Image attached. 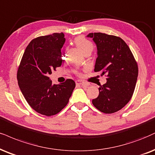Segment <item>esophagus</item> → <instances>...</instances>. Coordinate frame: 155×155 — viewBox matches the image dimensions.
Wrapping results in <instances>:
<instances>
[{
	"instance_id": "34e87169",
	"label": "esophagus",
	"mask_w": 155,
	"mask_h": 155,
	"mask_svg": "<svg viewBox=\"0 0 155 155\" xmlns=\"http://www.w3.org/2000/svg\"><path fill=\"white\" fill-rule=\"evenodd\" d=\"M76 85H85V83H84L83 81H77L75 82Z\"/></svg>"
}]
</instances>
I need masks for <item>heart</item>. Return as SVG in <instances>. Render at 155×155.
<instances>
[{
    "mask_svg": "<svg viewBox=\"0 0 155 155\" xmlns=\"http://www.w3.org/2000/svg\"><path fill=\"white\" fill-rule=\"evenodd\" d=\"M74 42H75L76 45L78 46V47L81 50L83 51L84 54H85L86 52L88 51H92L93 49V45L91 41H90L88 39H87L86 38L84 37H78L74 39ZM77 74H79L78 72Z\"/></svg>",
    "mask_w": 155,
    "mask_h": 155,
    "instance_id": "1",
    "label": "heart"
}]
</instances>
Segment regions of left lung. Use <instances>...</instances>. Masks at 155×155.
Segmentation results:
<instances>
[{
  "mask_svg": "<svg viewBox=\"0 0 155 155\" xmlns=\"http://www.w3.org/2000/svg\"><path fill=\"white\" fill-rule=\"evenodd\" d=\"M97 45L95 72L106 76L107 83L98 87L92 103L104 114L121 110L132 97L138 77V64L129 46L121 38L104 33H90Z\"/></svg>",
  "mask_w": 155,
  "mask_h": 155,
  "instance_id": "obj_1",
  "label": "left lung"
}]
</instances>
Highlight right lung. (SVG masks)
<instances>
[{
	"label": "right lung",
	"mask_w": 155,
	"mask_h": 155,
	"mask_svg": "<svg viewBox=\"0 0 155 155\" xmlns=\"http://www.w3.org/2000/svg\"><path fill=\"white\" fill-rule=\"evenodd\" d=\"M63 33L35 38L28 44L17 71V81L22 94L33 109L51 116L60 112L68 104L75 87L73 80L61 85L52 84L49 74L62 65Z\"/></svg>",
	"instance_id": "obj_1"
}]
</instances>
